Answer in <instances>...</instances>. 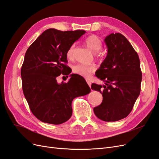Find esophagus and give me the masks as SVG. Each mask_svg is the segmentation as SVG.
I'll use <instances>...</instances> for the list:
<instances>
[{
	"label": "esophagus",
	"instance_id": "obj_1",
	"mask_svg": "<svg viewBox=\"0 0 159 159\" xmlns=\"http://www.w3.org/2000/svg\"><path fill=\"white\" fill-rule=\"evenodd\" d=\"M86 81H87V83H88V85L90 87V88H91V82H90V81L89 80H86Z\"/></svg>",
	"mask_w": 159,
	"mask_h": 159
}]
</instances>
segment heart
<instances>
[{"label":"heart","mask_w":159,"mask_h":159,"mask_svg":"<svg viewBox=\"0 0 159 159\" xmlns=\"http://www.w3.org/2000/svg\"><path fill=\"white\" fill-rule=\"evenodd\" d=\"M85 44L88 48L93 53H97L99 52L102 48V41L100 38L95 35H90L85 38ZM74 50V45L70 46L67 52V57L68 59H71L73 57ZM95 66L94 65H87V64H77L74 67V72L76 74L81 76L88 78L91 73L95 71Z\"/></svg>","instance_id":"obj_1"}]
</instances>
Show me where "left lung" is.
Here are the masks:
<instances>
[{"label": "left lung", "mask_w": 159, "mask_h": 159, "mask_svg": "<svg viewBox=\"0 0 159 159\" xmlns=\"http://www.w3.org/2000/svg\"><path fill=\"white\" fill-rule=\"evenodd\" d=\"M104 42L107 54L95 75L105 85H91V89L102 94L103 101L93 108V111L102 121H117L131 113L140 94V60L136 51L121 34H111Z\"/></svg>", "instance_id": "obj_1"}]
</instances>
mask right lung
<instances>
[{
  "instance_id": "1",
  "label": "right lung",
  "mask_w": 159,
  "mask_h": 159,
  "mask_svg": "<svg viewBox=\"0 0 159 159\" xmlns=\"http://www.w3.org/2000/svg\"><path fill=\"white\" fill-rule=\"evenodd\" d=\"M85 33L84 30L60 31L50 28L28 48L21 68L24 95L33 115L40 121L61 124L71 117V102L90 93L83 77L71 74L68 83L57 82L56 78L68 75L67 52Z\"/></svg>"
}]
</instances>
